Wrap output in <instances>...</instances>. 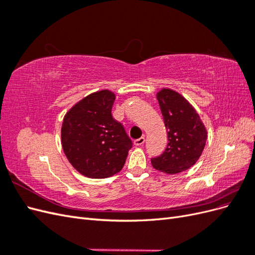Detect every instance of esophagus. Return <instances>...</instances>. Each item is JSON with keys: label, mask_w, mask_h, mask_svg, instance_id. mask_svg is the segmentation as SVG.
I'll use <instances>...</instances> for the list:
<instances>
[{"label": "esophagus", "mask_w": 255, "mask_h": 255, "mask_svg": "<svg viewBox=\"0 0 255 255\" xmlns=\"http://www.w3.org/2000/svg\"><path fill=\"white\" fill-rule=\"evenodd\" d=\"M144 141H145V138L144 137H140V138H138V139H136L134 141V143H135V145L139 146V145H142L144 143Z\"/></svg>", "instance_id": "1"}]
</instances>
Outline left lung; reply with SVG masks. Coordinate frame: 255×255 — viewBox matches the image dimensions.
<instances>
[{
	"label": "left lung",
	"instance_id": "left-lung-1",
	"mask_svg": "<svg viewBox=\"0 0 255 255\" xmlns=\"http://www.w3.org/2000/svg\"><path fill=\"white\" fill-rule=\"evenodd\" d=\"M156 98L167 128L168 144L160 156L152 158L154 169L175 174L194 166L201 156L207 132L199 114L186 99L172 89H160Z\"/></svg>",
	"mask_w": 255,
	"mask_h": 255
}]
</instances>
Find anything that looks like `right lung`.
I'll use <instances>...</instances> for the list:
<instances>
[{
    "mask_svg": "<svg viewBox=\"0 0 255 255\" xmlns=\"http://www.w3.org/2000/svg\"><path fill=\"white\" fill-rule=\"evenodd\" d=\"M116 96L103 89L90 94L67 112L61 126V146L81 174L105 179L121 171L132 140L112 115Z\"/></svg>",
    "mask_w": 255,
    "mask_h": 255,
    "instance_id": "right-lung-1",
    "label": "right lung"
}]
</instances>
